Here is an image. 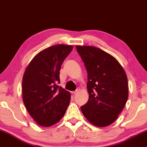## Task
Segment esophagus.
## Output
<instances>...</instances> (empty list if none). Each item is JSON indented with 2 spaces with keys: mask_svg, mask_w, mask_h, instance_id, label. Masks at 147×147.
Segmentation results:
<instances>
[{
  "mask_svg": "<svg viewBox=\"0 0 147 147\" xmlns=\"http://www.w3.org/2000/svg\"><path fill=\"white\" fill-rule=\"evenodd\" d=\"M78 92H79V90H77L76 91H74V92H72V94H77Z\"/></svg>",
  "mask_w": 147,
  "mask_h": 147,
  "instance_id": "1",
  "label": "esophagus"
}]
</instances>
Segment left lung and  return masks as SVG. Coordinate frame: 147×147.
Listing matches in <instances>:
<instances>
[{
	"label": "left lung",
	"instance_id": "1",
	"mask_svg": "<svg viewBox=\"0 0 147 147\" xmlns=\"http://www.w3.org/2000/svg\"><path fill=\"white\" fill-rule=\"evenodd\" d=\"M87 71L89 100L81 107L91 123L106 127L113 123L128 98L127 77L114 57L92 46H76Z\"/></svg>",
	"mask_w": 147,
	"mask_h": 147
}]
</instances>
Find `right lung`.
I'll return each instance as SVG.
<instances>
[{"label":"right lung","mask_w":147,"mask_h":147,"mask_svg":"<svg viewBox=\"0 0 147 147\" xmlns=\"http://www.w3.org/2000/svg\"><path fill=\"white\" fill-rule=\"evenodd\" d=\"M72 45H56L34 57L22 80V96L28 112L38 125L49 127L63 117L70 101V93L57 85L61 66Z\"/></svg>","instance_id":"obj_1"}]
</instances>
